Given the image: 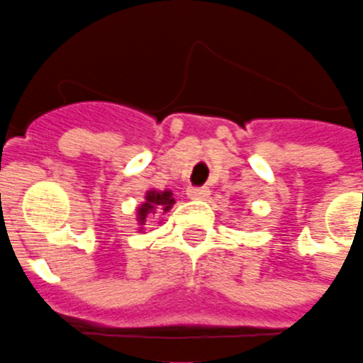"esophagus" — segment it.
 <instances>
[{
    "mask_svg": "<svg viewBox=\"0 0 363 363\" xmlns=\"http://www.w3.org/2000/svg\"><path fill=\"white\" fill-rule=\"evenodd\" d=\"M208 193H210V191L206 189V187H189V189H187V196L193 200L206 199V196H208Z\"/></svg>",
    "mask_w": 363,
    "mask_h": 363,
    "instance_id": "obj_1",
    "label": "esophagus"
}]
</instances>
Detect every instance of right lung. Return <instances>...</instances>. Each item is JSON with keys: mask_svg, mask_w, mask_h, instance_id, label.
Returning a JSON list of instances; mask_svg holds the SVG:
<instances>
[{"mask_svg": "<svg viewBox=\"0 0 363 363\" xmlns=\"http://www.w3.org/2000/svg\"><path fill=\"white\" fill-rule=\"evenodd\" d=\"M174 199L172 193L170 191H147L146 193V200L138 206V210H136V221L140 225V232L142 227L146 225V219L150 216H155V213H164L172 208Z\"/></svg>", "mask_w": 363, "mask_h": 363, "instance_id": "1", "label": "right lung"}]
</instances>
